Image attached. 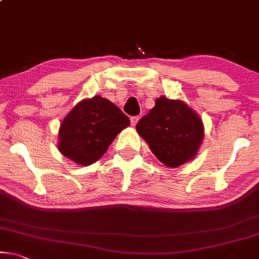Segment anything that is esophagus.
<instances>
[{"label": "esophagus", "mask_w": 259, "mask_h": 259, "mask_svg": "<svg viewBox=\"0 0 259 259\" xmlns=\"http://www.w3.org/2000/svg\"><path fill=\"white\" fill-rule=\"evenodd\" d=\"M139 119H140V117H139V116H133L132 118H130V120H132V124H133V125H136V123L139 122Z\"/></svg>", "instance_id": "esophagus-1"}]
</instances>
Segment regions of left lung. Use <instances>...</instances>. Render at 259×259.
Segmentation results:
<instances>
[{
	"label": "left lung",
	"mask_w": 259,
	"mask_h": 259,
	"mask_svg": "<svg viewBox=\"0 0 259 259\" xmlns=\"http://www.w3.org/2000/svg\"><path fill=\"white\" fill-rule=\"evenodd\" d=\"M153 154L167 167L177 168L198 153L204 137L199 116L181 101L160 97L136 124Z\"/></svg>",
	"instance_id": "1"
}]
</instances>
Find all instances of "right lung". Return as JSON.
<instances>
[{
  "label": "right lung",
  "instance_id": "add662e5",
  "mask_svg": "<svg viewBox=\"0 0 259 259\" xmlns=\"http://www.w3.org/2000/svg\"><path fill=\"white\" fill-rule=\"evenodd\" d=\"M130 119L108 99L96 96L75 105L59 130V150L75 163L89 165L101 158Z\"/></svg>",
  "mask_w": 259,
  "mask_h": 259
}]
</instances>
